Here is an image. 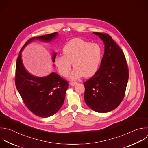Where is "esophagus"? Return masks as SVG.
Segmentation results:
<instances>
[{
  "mask_svg": "<svg viewBox=\"0 0 148 148\" xmlns=\"http://www.w3.org/2000/svg\"><path fill=\"white\" fill-rule=\"evenodd\" d=\"M77 84V82H71L70 83V85L72 86H73L75 85H76Z\"/></svg>",
  "mask_w": 148,
  "mask_h": 148,
  "instance_id": "1",
  "label": "esophagus"
}]
</instances>
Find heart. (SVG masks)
<instances>
[{"label": "heart", "mask_w": 148, "mask_h": 148, "mask_svg": "<svg viewBox=\"0 0 148 148\" xmlns=\"http://www.w3.org/2000/svg\"><path fill=\"white\" fill-rule=\"evenodd\" d=\"M64 56H57L54 63L63 76L70 72L72 63L75 69L69 79L77 80L83 77H90L98 71L102 59V49L97 43H91L82 39H73L68 42L62 49Z\"/></svg>", "instance_id": "1"}]
</instances>
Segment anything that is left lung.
<instances>
[{
    "mask_svg": "<svg viewBox=\"0 0 148 148\" xmlns=\"http://www.w3.org/2000/svg\"><path fill=\"white\" fill-rule=\"evenodd\" d=\"M103 41L104 54L97 72L84 83V99L93 110L106 113L116 109L124 98L128 80L124 54L106 34L94 32Z\"/></svg>",
    "mask_w": 148,
    "mask_h": 148,
    "instance_id": "left-lung-1",
    "label": "left lung"
}]
</instances>
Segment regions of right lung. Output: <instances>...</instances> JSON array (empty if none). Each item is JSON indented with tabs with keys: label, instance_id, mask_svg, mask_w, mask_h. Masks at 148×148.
I'll return each mask as SVG.
<instances>
[{
	"label": "right lung",
	"instance_id": "obj_1",
	"mask_svg": "<svg viewBox=\"0 0 148 148\" xmlns=\"http://www.w3.org/2000/svg\"><path fill=\"white\" fill-rule=\"evenodd\" d=\"M58 32L34 37L28 40L20 51L16 63V86L25 105L35 115L49 117L56 114L62 106L68 87V82L55 72L44 77L36 76L25 68L22 51L25 46L35 40L49 43L56 39ZM57 53H52L54 62Z\"/></svg>",
	"mask_w": 148,
	"mask_h": 148
}]
</instances>
